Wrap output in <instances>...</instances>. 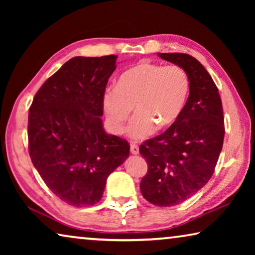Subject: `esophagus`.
Returning a JSON list of instances; mask_svg holds the SVG:
<instances>
[{
	"label": "esophagus",
	"instance_id": "1",
	"mask_svg": "<svg viewBox=\"0 0 255 255\" xmlns=\"http://www.w3.org/2000/svg\"><path fill=\"white\" fill-rule=\"evenodd\" d=\"M130 152L133 155H137L138 153H139V147H138L137 144H135V143L130 144Z\"/></svg>",
	"mask_w": 255,
	"mask_h": 255
}]
</instances>
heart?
Wrapping results in <instances>:
<instances>
[{
  "instance_id": "heart-1",
  "label": "heart",
  "mask_w": 255,
  "mask_h": 255,
  "mask_svg": "<svg viewBox=\"0 0 255 255\" xmlns=\"http://www.w3.org/2000/svg\"><path fill=\"white\" fill-rule=\"evenodd\" d=\"M189 93L190 79L184 68L144 63L123 73L118 85L106 90L102 106L116 133L125 130L133 107L136 115L128 133L141 139L152 135L156 128L174 124L182 114Z\"/></svg>"
}]
</instances>
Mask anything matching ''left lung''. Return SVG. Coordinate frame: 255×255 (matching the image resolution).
<instances>
[{
    "mask_svg": "<svg viewBox=\"0 0 255 255\" xmlns=\"http://www.w3.org/2000/svg\"><path fill=\"white\" fill-rule=\"evenodd\" d=\"M157 55L184 68L190 79L189 98L179 119L139 146L148 169L140 181L141 195L155 206L171 207L196 195L210 180L225 127L218 89L199 60L183 53Z\"/></svg>",
    "mask_w": 255,
    "mask_h": 255,
    "instance_id": "obj_1",
    "label": "left lung"
}]
</instances>
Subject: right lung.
I'll list each match as a JSON object with an SVG mask.
<instances>
[{
  "label": "right lung",
  "mask_w": 255,
  "mask_h": 255,
  "mask_svg": "<svg viewBox=\"0 0 255 255\" xmlns=\"http://www.w3.org/2000/svg\"><path fill=\"white\" fill-rule=\"evenodd\" d=\"M117 57L70 59L41 85L30 106V158L47 187L71 206L100 201L108 176L129 155L128 141L106 133L100 118Z\"/></svg>",
  "instance_id": "right-lung-1"
}]
</instances>
